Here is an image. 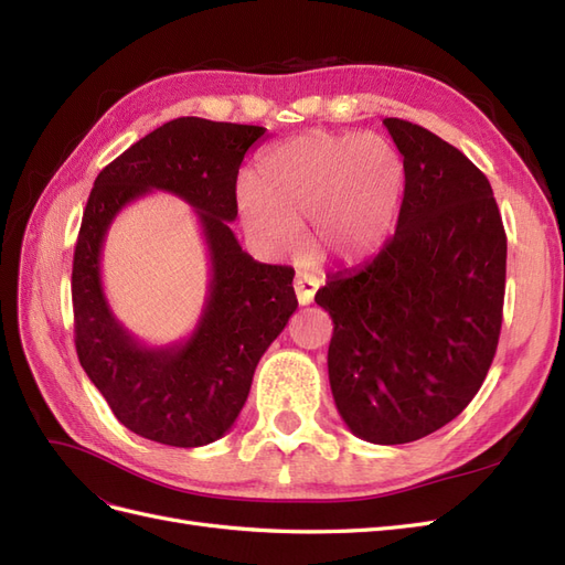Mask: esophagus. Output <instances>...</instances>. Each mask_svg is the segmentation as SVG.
I'll use <instances>...</instances> for the list:
<instances>
[{
    "mask_svg": "<svg viewBox=\"0 0 565 565\" xmlns=\"http://www.w3.org/2000/svg\"><path fill=\"white\" fill-rule=\"evenodd\" d=\"M320 287V280L313 276V273H306V270H299L297 278H295V292H297V299L301 306L311 303L316 292Z\"/></svg>",
    "mask_w": 565,
    "mask_h": 565,
    "instance_id": "1",
    "label": "esophagus"
}]
</instances>
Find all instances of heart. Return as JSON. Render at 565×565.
<instances>
[{"label":"heart","mask_w":565,"mask_h":565,"mask_svg":"<svg viewBox=\"0 0 565 565\" xmlns=\"http://www.w3.org/2000/svg\"><path fill=\"white\" fill-rule=\"evenodd\" d=\"M403 193V164L380 136L313 131L256 162L241 193L247 233L273 252H295L311 224L324 259L363 262L391 231Z\"/></svg>","instance_id":"b5f03b06"}]
</instances>
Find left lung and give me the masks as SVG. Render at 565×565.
<instances>
[{"mask_svg":"<svg viewBox=\"0 0 565 565\" xmlns=\"http://www.w3.org/2000/svg\"><path fill=\"white\" fill-rule=\"evenodd\" d=\"M403 156L396 233L318 289L330 311V386L349 429L377 446L452 422L498 351L507 235L486 174L419 125L386 117Z\"/></svg>","mask_w":565,"mask_h":565,"instance_id":"8db88e82","label":"left lung"}]
</instances>
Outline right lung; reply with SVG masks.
I'll return each mask as SVG.
<instances>
[{
  "label": "right lung",
  "mask_w": 565,
  "mask_h": 565,
  "mask_svg": "<svg viewBox=\"0 0 565 565\" xmlns=\"http://www.w3.org/2000/svg\"><path fill=\"white\" fill-rule=\"evenodd\" d=\"M264 127L179 117L115 158L94 181L73 259L75 347L79 365L129 431L174 448L224 436L249 396L256 363L297 311L295 268L254 262L228 221L235 181ZM150 190L196 210L213 278L199 328L172 348L136 342L109 311L99 252L116 212Z\"/></svg>",
  "instance_id": "1"
}]
</instances>
